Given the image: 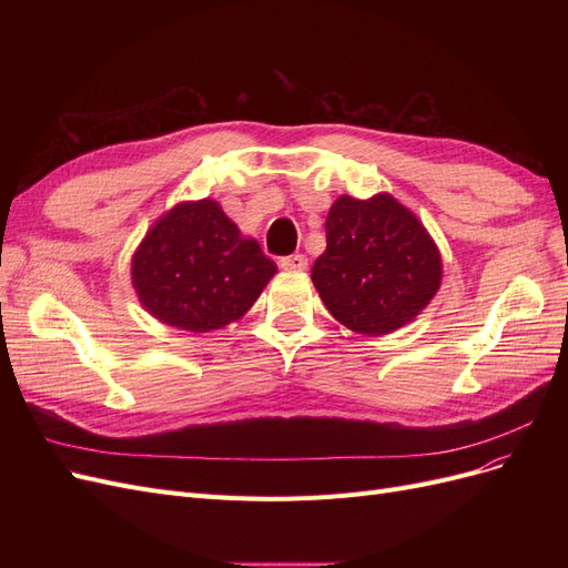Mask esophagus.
Masks as SVG:
<instances>
[{
    "instance_id": "34e87169",
    "label": "esophagus",
    "mask_w": 568,
    "mask_h": 568,
    "mask_svg": "<svg viewBox=\"0 0 568 568\" xmlns=\"http://www.w3.org/2000/svg\"><path fill=\"white\" fill-rule=\"evenodd\" d=\"M282 270H288V272H303L307 267V257L303 253H296V255H286L280 261Z\"/></svg>"
}]
</instances>
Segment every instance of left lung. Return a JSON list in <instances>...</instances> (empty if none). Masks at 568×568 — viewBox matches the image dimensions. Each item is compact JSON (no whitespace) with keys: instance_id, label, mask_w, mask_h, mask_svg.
<instances>
[{"instance_id":"8db88e82","label":"left lung","mask_w":568,"mask_h":568,"mask_svg":"<svg viewBox=\"0 0 568 568\" xmlns=\"http://www.w3.org/2000/svg\"><path fill=\"white\" fill-rule=\"evenodd\" d=\"M326 251L313 265L322 303L343 326L384 336L434 301L443 257L422 220L398 199L338 196L324 222Z\"/></svg>"}]
</instances>
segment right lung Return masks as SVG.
<instances>
[{
    "instance_id": "obj_1",
    "label": "right lung",
    "mask_w": 568,
    "mask_h": 568,
    "mask_svg": "<svg viewBox=\"0 0 568 568\" xmlns=\"http://www.w3.org/2000/svg\"><path fill=\"white\" fill-rule=\"evenodd\" d=\"M142 307L182 332L209 334L242 320L277 274L261 244L244 236L213 199L163 213L132 253Z\"/></svg>"
}]
</instances>
